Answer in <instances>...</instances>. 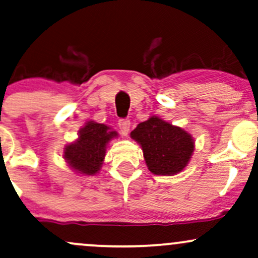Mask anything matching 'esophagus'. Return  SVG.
Listing matches in <instances>:
<instances>
[{"instance_id":"34e87169","label":"esophagus","mask_w":258,"mask_h":258,"mask_svg":"<svg viewBox=\"0 0 258 258\" xmlns=\"http://www.w3.org/2000/svg\"><path fill=\"white\" fill-rule=\"evenodd\" d=\"M117 126H119L120 132L122 133L123 136H127L130 132V126H131V122H130V120H127V119H121V120H119Z\"/></svg>"}]
</instances>
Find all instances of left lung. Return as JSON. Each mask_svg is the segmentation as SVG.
Listing matches in <instances>:
<instances>
[{"label": "left lung", "instance_id": "obj_1", "mask_svg": "<svg viewBox=\"0 0 258 258\" xmlns=\"http://www.w3.org/2000/svg\"><path fill=\"white\" fill-rule=\"evenodd\" d=\"M131 137L141 144L147 166L154 174L172 176L180 172L194 152L189 133L156 116L139 123Z\"/></svg>", "mask_w": 258, "mask_h": 258}]
</instances>
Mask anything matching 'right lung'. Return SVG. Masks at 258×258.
Here are the masks:
<instances>
[{
	"label": "right lung",
	"mask_w": 258,
	"mask_h": 258,
	"mask_svg": "<svg viewBox=\"0 0 258 258\" xmlns=\"http://www.w3.org/2000/svg\"><path fill=\"white\" fill-rule=\"evenodd\" d=\"M116 136L117 132L110 131L104 123L90 121L80 130L78 141L65 148L64 158L79 173H97L105 156L106 144Z\"/></svg>",
	"instance_id": "obj_1"
}]
</instances>
